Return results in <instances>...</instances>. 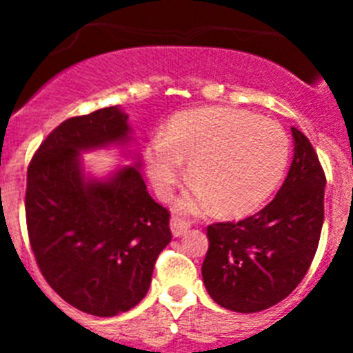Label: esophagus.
I'll list each match as a JSON object with an SVG mask.
<instances>
[{
	"label": "esophagus",
	"instance_id": "34e87169",
	"mask_svg": "<svg viewBox=\"0 0 353 353\" xmlns=\"http://www.w3.org/2000/svg\"><path fill=\"white\" fill-rule=\"evenodd\" d=\"M189 226H191V223H187V221L173 219L171 221V233H173V236H182L185 235Z\"/></svg>",
	"mask_w": 353,
	"mask_h": 353
}]
</instances>
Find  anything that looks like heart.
I'll return each mask as SVG.
<instances>
[{
    "instance_id": "b5f03b06",
    "label": "heart",
    "mask_w": 353,
    "mask_h": 353,
    "mask_svg": "<svg viewBox=\"0 0 353 353\" xmlns=\"http://www.w3.org/2000/svg\"><path fill=\"white\" fill-rule=\"evenodd\" d=\"M290 141L283 127L232 108H201L174 114L164 138L150 141L145 166L162 199L171 192L189 162L196 183L180 210L240 217L267 201L285 173Z\"/></svg>"
}]
</instances>
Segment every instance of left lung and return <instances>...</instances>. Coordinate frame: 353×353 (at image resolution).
I'll list each match as a JSON object with an SVG mask.
<instances>
[{
  "label": "left lung",
  "mask_w": 353,
  "mask_h": 353,
  "mask_svg": "<svg viewBox=\"0 0 353 353\" xmlns=\"http://www.w3.org/2000/svg\"><path fill=\"white\" fill-rule=\"evenodd\" d=\"M293 161L265 208L239 223L207 228L201 276L215 302L258 313L288 297L304 279L323 226L325 173L310 139L292 127Z\"/></svg>",
  "instance_id": "8db88e82"
}]
</instances>
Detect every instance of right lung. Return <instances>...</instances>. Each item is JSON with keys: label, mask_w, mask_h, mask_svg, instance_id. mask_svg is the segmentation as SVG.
Listing matches in <instances>:
<instances>
[{"label": "right lung", "mask_w": 353, "mask_h": 353, "mask_svg": "<svg viewBox=\"0 0 353 353\" xmlns=\"http://www.w3.org/2000/svg\"><path fill=\"white\" fill-rule=\"evenodd\" d=\"M113 108L56 127L28 166L26 224L40 272L63 301L95 316L125 313L146 295L170 244V212L146 191L139 168L84 176L81 152L130 141Z\"/></svg>", "instance_id": "add662e5"}]
</instances>
